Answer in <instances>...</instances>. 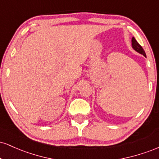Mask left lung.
Listing matches in <instances>:
<instances>
[{
	"label": "left lung",
	"instance_id": "1",
	"mask_svg": "<svg viewBox=\"0 0 159 159\" xmlns=\"http://www.w3.org/2000/svg\"><path fill=\"white\" fill-rule=\"evenodd\" d=\"M132 48H134L137 52L143 54L144 57H147V56H146V53H145V52H144L143 48H142L141 45H140L139 43L137 42V40L134 39V37H132Z\"/></svg>",
	"mask_w": 159,
	"mask_h": 159
}]
</instances>
